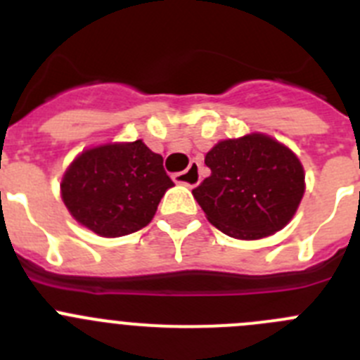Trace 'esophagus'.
I'll use <instances>...</instances> for the list:
<instances>
[{
    "instance_id": "34e87169",
    "label": "esophagus",
    "mask_w": 360,
    "mask_h": 360,
    "mask_svg": "<svg viewBox=\"0 0 360 360\" xmlns=\"http://www.w3.org/2000/svg\"><path fill=\"white\" fill-rule=\"evenodd\" d=\"M173 180L176 184H182V186L196 187L200 180H202V176H200V164L198 162H191V165L186 171L173 174Z\"/></svg>"
}]
</instances>
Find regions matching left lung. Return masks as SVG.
Wrapping results in <instances>:
<instances>
[{
  "label": "left lung",
  "mask_w": 360,
  "mask_h": 360,
  "mask_svg": "<svg viewBox=\"0 0 360 360\" xmlns=\"http://www.w3.org/2000/svg\"><path fill=\"white\" fill-rule=\"evenodd\" d=\"M211 169L193 196L218 231L262 240L294 218L304 195L297 155L265 133L219 141L205 155Z\"/></svg>",
  "instance_id": "8db88e82"
}]
</instances>
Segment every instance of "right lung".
I'll return each mask as SVG.
<instances>
[{
    "instance_id": "obj_1",
    "label": "right lung",
    "mask_w": 360,
    "mask_h": 360,
    "mask_svg": "<svg viewBox=\"0 0 360 360\" xmlns=\"http://www.w3.org/2000/svg\"><path fill=\"white\" fill-rule=\"evenodd\" d=\"M162 164L164 158L142 141L84 149L63 174V202L98 236L131 234L151 221L165 191L174 186Z\"/></svg>"
}]
</instances>
